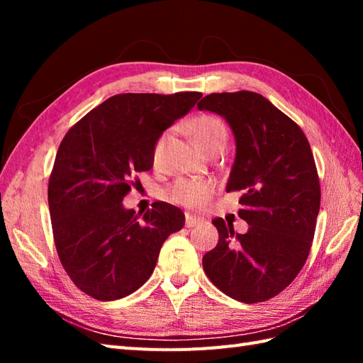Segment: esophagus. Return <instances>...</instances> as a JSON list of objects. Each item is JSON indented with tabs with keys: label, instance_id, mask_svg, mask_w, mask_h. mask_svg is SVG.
Here are the masks:
<instances>
[{
	"label": "esophagus",
	"instance_id": "1",
	"mask_svg": "<svg viewBox=\"0 0 363 363\" xmlns=\"http://www.w3.org/2000/svg\"><path fill=\"white\" fill-rule=\"evenodd\" d=\"M201 223H204V220L201 217H195V215H190V213L186 215V226L187 228H195L198 225H201Z\"/></svg>",
	"mask_w": 363,
	"mask_h": 363
}]
</instances>
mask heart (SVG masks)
<instances>
[{
	"label": "heart",
	"mask_w": 363,
	"mask_h": 363,
	"mask_svg": "<svg viewBox=\"0 0 363 363\" xmlns=\"http://www.w3.org/2000/svg\"><path fill=\"white\" fill-rule=\"evenodd\" d=\"M189 133L194 137L198 148L203 152L209 150L211 146L226 142V128L223 121L213 115H198L189 123ZM165 137H160L156 146H154V156L160 152L164 146ZM215 191V186L212 181L206 179H184L173 184L169 189L168 196L172 201L186 206L189 209H203L209 203Z\"/></svg>",
	"instance_id": "b5f03b06"
}]
</instances>
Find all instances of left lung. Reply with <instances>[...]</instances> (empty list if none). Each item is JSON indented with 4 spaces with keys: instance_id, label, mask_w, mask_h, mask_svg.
Instances as JSON below:
<instances>
[{
    "instance_id": "left-lung-1",
    "label": "left lung",
    "mask_w": 363,
    "mask_h": 363,
    "mask_svg": "<svg viewBox=\"0 0 363 363\" xmlns=\"http://www.w3.org/2000/svg\"><path fill=\"white\" fill-rule=\"evenodd\" d=\"M228 121L235 159L226 191H242L235 234L212 220L218 243L204 254L207 277L228 296L246 304L281 293L304 267L320 212V181L311 145L295 121L259 94H212L198 103Z\"/></svg>"
}]
</instances>
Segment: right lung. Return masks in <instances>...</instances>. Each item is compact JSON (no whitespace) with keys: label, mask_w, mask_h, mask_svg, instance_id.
Instances as JSON below:
<instances>
[{"label":"right lung","mask_w":363,"mask_h":363,"mask_svg":"<svg viewBox=\"0 0 363 363\" xmlns=\"http://www.w3.org/2000/svg\"><path fill=\"white\" fill-rule=\"evenodd\" d=\"M201 96L115 95L64 137L48 184L52 235L65 272L89 296L113 301L140 289L167 237L182 229L186 217L177 207L154 203L138 220L123 198L130 179L152 168L164 130Z\"/></svg>","instance_id":"1"}]
</instances>
